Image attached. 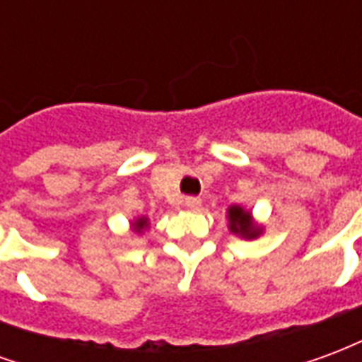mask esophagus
Here are the masks:
<instances>
[{
    "mask_svg": "<svg viewBox=\"0 0 362 362\" xmlns=\"http://www.w3.org/2000/svg\"><path fill=\"white\" fill-rule=\"evenodd\" d=\"M184 204H186V207H188V209H192V211H197V209L202 207V199H199V197L189 196L184 199Z\"/></svg>",
    "mask_w": 362,
    "mask_h": 362,
    "instance_id": "1",
    "label": "esophagus"
}]
</instances>
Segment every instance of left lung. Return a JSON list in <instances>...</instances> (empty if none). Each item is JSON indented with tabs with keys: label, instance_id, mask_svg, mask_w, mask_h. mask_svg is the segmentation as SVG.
<instances>
[{
	"label": "left lung",
	"instance_id": "obj_1",
	"mask_svg": "<svg viewBox=\"0 0 362 362\" xmlns=\"http://www.w3.org/2000/svg\"><path fill=\"white\" fill-rule=\"evenodd\" d=\"M227 219H228V230L233 235L252 240V238H258L259 235H264V227L256 223L254 215L250 209H244L243 205H230L227 209Z\"/></svg>",
	"mask_w": 362,
	"mask_h": 362
}]
</instances>
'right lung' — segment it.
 <instances>
[{"instance_id":"1","label":"right lung","mask_w":362,"mask_h":362,"mask_svg":"<svg viewBox=\"0 0 362 362\" xmlns=\"http://www.w3.org/2000/svg\"><path fill=\"white\" fill-rule=\"evenodd\" d=\"M149 217L147 215H141V217H135L134 221H129V230L135 233V235H143L147 228H149Z\"/></svg>"}]
</instances>
